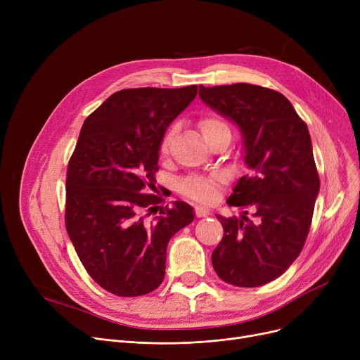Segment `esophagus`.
I'll use <instances>...</instances> for the list:
<instances>
[{
    "label": "esophagus",
    "mask_w": 360,
    "mask_h": 360,
    "mask_svg": "<svg viewBox=\"0 0 360 360\" xmlns=\"http://www.w3.org/2000/svg\"><path fill=\"white\" fill-rule=\"evenodd\" d=\"M195 216L197 217H207V216H210V210L205 209V207L198 205V207H195Z\"/></svg>",
    "instance_id": "1"
}]
</instances>
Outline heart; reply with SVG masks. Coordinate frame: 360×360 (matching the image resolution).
Returning a JSON list of instances; mask_svg holds the SVG:
<instances>
[{
	"instance_id": "1",
	"label": "heart",
	"mask_w": 360,
	"mask_h": 360,
	"mask_svg": "<svg viewBox=\"0 0 360 360\" xmlns=\"http://www.w3.org/2000/svg\"><path fill=\"white\" fill-rule=\"evenodd\" d=\"M198 127H200V131H201L204 140L213 136L214 132L228 128L226 122L217 117L202 118L200 121ZM172 136H174V129H169L165 134V137L162 139L160 146H159L160 158H166L169 155V147H170V141H172ZM223 181H224V176L220 174H214L210 176L191 175V176L184 178L179 182V191L182 195L191 198V200L201 201V202H213V201H216V198L219 195V185Z\"/></svg>"
}]
</instances>
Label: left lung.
<instances>
[{"mask_svg":"<svg viewBox=\"0 0 360 360\" xmlns=\"http://www.w3.org/2000/svg\"><path fill=\"white\" fill-rule=\"evenodd\" d=\"M200 98L233 121L243 139L248 175L228 204L254 210V220L221 217L223 239L212 254L229 285L257 288L285 273L309 233L319 176L307 124L281 93L248 83L204 87Z\"/></svg>","mask_w":360,"mask_h":360,"instance_id":"8db88e82","label":"left lung"}]
</instances>
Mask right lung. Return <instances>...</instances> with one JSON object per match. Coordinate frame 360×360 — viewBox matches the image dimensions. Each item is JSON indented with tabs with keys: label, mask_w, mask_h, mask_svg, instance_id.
<instances>
[{
	"label": "right lung",
	"mask_w": 360,
	"mask_h": 360,
	"mask_svg": "<svg viewBox=\"0 0 360 360\" xmlns=\"http://www.w3.org/2000/svg\"><path fill=\"white\" fill-rule=\"evenodd\" d=\"M197 89H124L82 127L67 169L65 228L90 277L117 296L158 289L170 238L194 220L184 201L147 219L162 198L141 191L155 188L160 141Z\"/></svg>",
	"instance_id": "add662e5"
}]
</instances>
